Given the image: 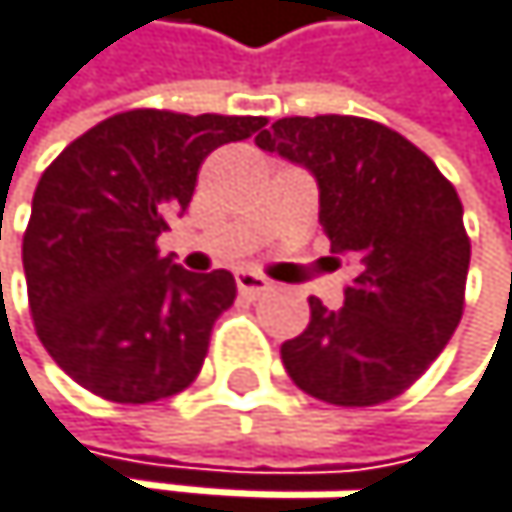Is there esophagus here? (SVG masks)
<instances>
[{"label":"esophagus","instance_id":"1","mask_svg":"<svg viewBox=\"0 0 512 512\" xmlns=\"http://www.w3.org/2000/svg\"><path fill=\"white\" fill-rule=\"evenodd\" d=\"M235 286H239L242 295H248V299H254V295H264L270 289V280L261 277V273H251V270H242L235 273Z\"/></svg>","mask_w":512,"mask_h":512}]
</instances>
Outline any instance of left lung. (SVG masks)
<instances>
[{"instance_id": "obj_1", "label": "left lung", "mask_w": 512, "mask_h": 512, "mask_svg": "<svg viewBox=\"0 0 512 512\" xmlns=\"http://www.w3.org/2000/svg\"><path fill=\"white\" fill-rule=\"evenodd\" d=\"M314 172L321 226L355 258L343 308L308 299V327L280 355L295 387L330 406L406 393L450 343L466 305L463 204L428 153L359 116H289L254 138Z\"/></svg>"}]
</instances>
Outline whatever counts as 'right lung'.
<instances>
[{
  "instance_id": "add662e5",
  "label": "right lung",
  "mask_w": 512,
  "mask_h": 512,
  "mask_svg": "<svg viewBox=\"0 0 512 512\" xmlns=\"http://www.w3.org/2000/svg\"><path fill=\"white\" fill-rule=\"evenodd\" d=\"M264 125L128 109L46 166L21 254L37 336L71 381L109 403H153L198 377L235 280L182 270L157 239L191 204L207 153Z\"/></svg>"
}]
</instances>
